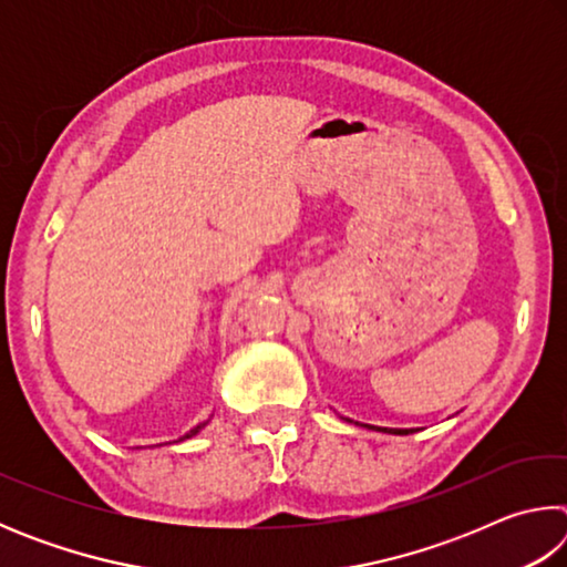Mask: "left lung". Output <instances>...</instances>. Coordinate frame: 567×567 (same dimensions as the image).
I'll use <instances>...</instances> for the list:
<instances>
[{
    "label": "left lung",
    "mask_w": 567,
    "mask_h": 567,
    "mask_svg": "<svg viewBox=\"0 0 567 567\" xmlns=\"http://www.w3.org/2000/svg\"><path fill=\"white\" fill-rule=\"evenodd\" d=\"M382 430V427H380ZM385 433H392V435H408L410 430H392V427H385Z\"/></svg>",
    "instance_id": "obj_1"
}]
</instances>
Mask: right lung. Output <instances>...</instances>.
<instances>
[{"label": "right lung", "mask_w": 567, "mask_h": 567, "mask_svg": "<svg viewBox=\"0 0 567 567\" xmlns=\"http://www.w3.org/2000/svg\"><path fill=\"white\" fill-rule=\"evenodd\" d=\"M205 425H207V422H199V425H197V427H192V430H189V433H187L185 437H192V435H197V433H199V430H203ZM185 437H179V440H185Z\"/></svg>", "instance_id": "right-lung-1"}]
</instances>
